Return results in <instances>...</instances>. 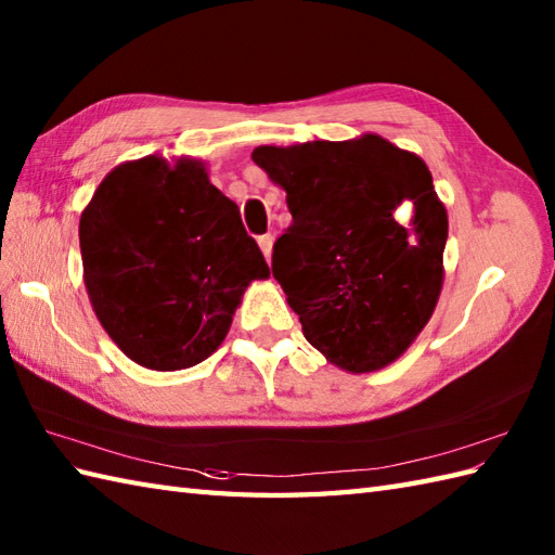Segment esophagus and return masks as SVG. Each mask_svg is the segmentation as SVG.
Wrapping results in <instances>:
<instances>
[{"label": "esophagus", "instance_id": "esophagus-1", "mask_svg": "<svg viewBox=\"0 0 555 555\" xmlns=\"http://www.w3.org/2000/svg\"><path fill=\"white\" fill-rule=\"evenodd\" d=\"M257 243H259V247H262V255L267 257V262H269V259H271V247H274V238H271V235L267 233V235H259Z\"/></svg>", "mask_w": 555, "mask_h": 555}]
</instances>
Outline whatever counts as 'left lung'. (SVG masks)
I'll list each match as a JSON object with an SVG mask.
<instances>
[{"mask_svg": "<svg viewBox=\"0 0 555 555\" xmlns=\"http://www.w3.org/2000/svg\"><path fill=\"white\" fill-rule=\"evenodd\" d=\"M253 159L293 215L271 271L326 362L367 374L396 362L443 286L446 207L415 152L376 133L259 145Z\"/></svg>", "mask_w": 555, "mask_h": 555, "instance_id": "8db88e82", "label": "left lung"}]
</instances>
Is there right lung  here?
Segmentation results:
<instances>
[{"label": "right lung", "mask_w": 555, "mask_h": 555, "mask_svg": "<svg viewBox=\"0 0 555 555\" xmlns=\"http://www.w3.org/2000/svg\"><path fill=\"white\" fill-rule=\"evenodd\" d=\"M82 281L109 338L147 370L207 360L269 267L238 205L195 157L114 167L82 209Z\"/></svg>", "instance_id": "add662e5"}]
</instances>
